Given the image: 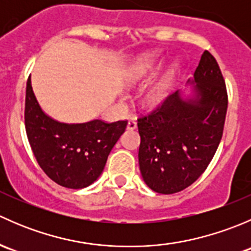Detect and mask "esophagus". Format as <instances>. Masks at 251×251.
<instances>
[{"instance_id": "34e87169", "label": "esophagus", "mask_w": 251, "mask_h": 251, "mask_svg": "<svg viewBox=\"0 0 251 251\" xmlns=\"http://www.w3.org/2000/svg\"><path fill=\"white\" fill-rule=\"evenodd\" d=\"M136 127H137V121L135 119H130L127 123V130H136Z\"/></svg>"}]
</instances>
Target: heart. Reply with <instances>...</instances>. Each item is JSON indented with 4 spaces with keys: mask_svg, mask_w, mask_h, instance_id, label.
Listing matches in <instances>:
<instances>
[{
    "mask_svg": "<svg viewBox=\"0 0 251 251\" xmlns=\"http://www.w3.org/2000/svg\"><path fill=\"white\" fill-rule=\"evenodd\" d=\"M147 60L144 59L141 64H138V67L136 68L132 72L130 76V82L131 83H138L141 81H143L146 78L147 74H148V68H147ZM174 75V69H169L166 72V74L164 75V77L161 78L160 82L156 83L153 88L148 92L147 96V100H148L149 104H156V103L160 102L164 97L168 93L169 87H170L171 77Z\"/></svg>",
    "mask_w": 251,
    "mask_h": 251,
    "instance_id": "obj_1",
    "label": "heart"
}]
</instances>
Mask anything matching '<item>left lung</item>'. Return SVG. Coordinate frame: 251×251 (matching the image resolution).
<instances>
[{"instance_id":"8db88e82","label":"left lung","mask_w":251,"mask_h":251,"mask_svg":"<svg viewBox=\"0 0 251 251\" xmlns=\"http://www.w3.org/2000/svg\"><path fill=\"white\" fill-rule=\"evenodd\" d=\"M193 96L171 93L138 119V161L143 181L156 193L174 194L206 170L224 133L228 97L219 64L204 50L194 72Z\"/></svg>"}]
</instances>
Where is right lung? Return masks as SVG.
I'll return each mask as SVG.
<instances>
[{
  "label": "right lung",
  "mask_w": 251,
  "mask_h": 251,
  "mask_svg": "<svg viewBox=\"0 0 251 251\" xmlns=\"http://www.w3.org/2000/svg\"><path fill=\"white\" fill-rule=\"evenodd\" d=\"M127 121L92 120L64 124L50 118L40 107L27 78L25 130L40 168L65 188L92 184L102 174L108 155L125 131Z\"/></svg>",
  "instance_id": "right-lung-1"
}]
</instances>
